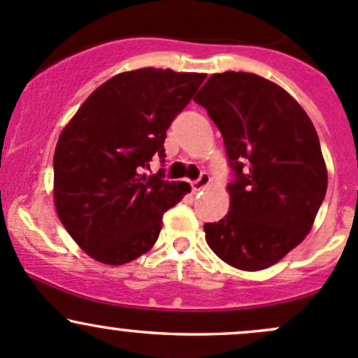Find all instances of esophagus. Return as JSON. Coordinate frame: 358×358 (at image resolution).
Returning a JSON list of instances; mask_svg holds the SVG:
<instances>
[{
    "instance_id": "34e87169",
    "label": "esophagus",
    "mask_w": 358,
    "mask_h": 358,
    "mask_svg": "<svg viewBox=\"0 0 358 358\" xmlns=\"http://www.w3.org/2000/svg\"><path fill=\"white\" fill-rule=\"evenodd\" d=\"M209 182H211V176H209L208 173H201L199 178L194 180V182H192V190H194V192H199V190H204L206 187L209 185Z\"/></svg>"
}]
</instances>
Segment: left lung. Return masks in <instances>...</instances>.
<instances>
[{"instance_id":"left-lung-1","label":"left lung","mask_w":358,"mask_h":358,"mask_svg":"<svg viewBox=\"0 0 358 358\" xmlns=\"http://www.w3.org/2000/svg\"><path fill=\"white\" fill-rule=\"evenodd\" d=\"M194 102L218 126L234 176L206 243L236 268H268L305 239L326 197L319 135L286 90L249 72L213 74Z\"/></svg>"}]
</instances>
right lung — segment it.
Here are the masks:
<instances>
[{
    "label": "right lung",
    "mask_w": 358,
    "mask_h": 358,
    "mask_svg": "<svg viewBox=\"0 0 358 358\" xmlns=\"http://www.w3.org/2000/svg\"><path fill=\"white\" fill-rule=\"evenodd\" d=\"M206 79L197 72L138 69L95 90L60 133L53 156L55 208L85 252L106 265L136 259L156 244L162 215L190 185L147 176L164 162L166 131Z\"/></svg>",
    "instance_id": "obj_1"
}]
</instances>
